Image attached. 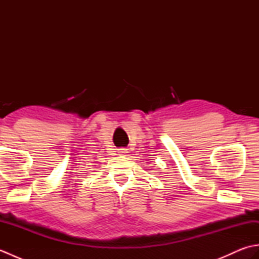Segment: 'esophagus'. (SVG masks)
I'll return each mask as SVG.
<instances>
[{"label": "esophagus", "mask_w": 259, "mask_h": 259, "mask_svg": "<svg viewBox=\"0 0 259 259\" xmlns=\"http://www.w3.org/2000/svg\"><path fill=\"white\" fill-rule=\"evenodd\" d=\"M118 153L120 156H126L128 155V151H126V149H119Z\"/></svg>", "instance_id": "obj_1"}]
</instances>
